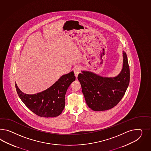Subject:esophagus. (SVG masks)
<instances>
[{
    "label": "esophagus",
    "instance_id": "obj_1",
    "mask_svg": "<svg viewBox=\"0 0 151 151\" xmlns=\"http://www.w3.org/2000/svg\"><path fill=\"white\" fill-rule=\"evenodd\" d=\"M80 71H81V68L79 67V66L76 67V68L74 69V73H75V75L76 78L78 77V73H80Z\"/></svg>",
    "mask_w": 151,
    "mask_h": 151
}]
</instances>
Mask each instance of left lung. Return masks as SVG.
<instances>
[{
	"mask_svg": "<svg viewBox=\"0 0 151 151\" xmlns=\"http://www.w3.org/2000/svg\"><path fill=\"white\" fill-rule=\"evenodd\" d=\"M123 58V68L116 77L103 78L89 71L78 75L86 103L92 110H109L124 96L130 82V68L125 52Z\"/></svg>",
	"mask_w": 151,
	"mask_h": 151,
	"instance_id": "8db88e82",
	"label": "left lung"
}]
</instances>
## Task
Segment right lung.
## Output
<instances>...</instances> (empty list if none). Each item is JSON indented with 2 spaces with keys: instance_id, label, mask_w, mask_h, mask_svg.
I'll list each match as a JSON object with an SVG mask.
<instances>
[{
  "instance_id": "obj_1",
  "label": "right lung",
  "mask_w": 151,
  "mask_h": 151,
  "mask_svg": "<svg viewBox=\"0 0 151 151\" xmlns=\"http://www.w3.org/2000/svg\"><path fill=\"white\" fill-rule=\"evenodd\" d=\"M75 78L74 72L71 71L62 76L47 90L35 94L24 93L17 84L15 87L21 100L33 113L41 117H55L64 109L65 94Z\"/></svg>"
}]
</instances>
